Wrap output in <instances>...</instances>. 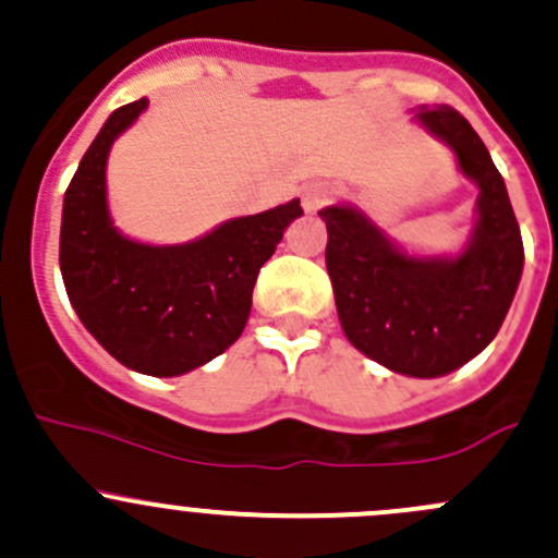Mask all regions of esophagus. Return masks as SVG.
<instances>
[{"label":"esophagus","mask_w":558,"mask_h":558,"mask_svg":"<svg viewBox=\"0 0 558 558\" xmlns=\"http://www.w3.org/2000/svg\"><path fill=\"white\" fill-rule=\"evenodd\" d=\"M331 196H335L331 185L313 183V185H307L305 191H302V207H305L307 213H315V210H320L324 205H329Z\"/></svg>","instance_id":"34e87169"}]
</instances>
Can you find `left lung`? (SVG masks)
Returning a JSON list of instances; mask_svg holds the SVG:
<instances>
[{
    "label": "left lung",
    "instance_id": "left-lung-1",
    "mask_svg": "<svg viewBox=\"0 0 558 558\" xmlns=\"http://www.w3.org/2000/svg\"><path fill=\"white\" fill-rule=\"evenodd\" d=\"M415 121L448 143L475 180L477 223L456 258L399 251L353 207H324L326 269L348 340L393 373L437 378L497 337L523 269L521 229L488 148L453 107H421Z\"/></svg>",
    "mask_w": 558,
    "mask_h": 558
}]
</instances>
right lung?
<instances>
[{
  "instance_id": "add662e5",
  "label": "right lung",
  "mask_w": 558,
  "mask_h": 558,
  "mask_svg": "<svg viewBox=\"0 0 558 558\" xmlns=\"http://www.w3.org/2000/svg\"><path fill=\"white\" fill-rule=\"evenodd\" d=\"M148 107H118L81 159L64 194L59 264L83 326L112 359L137 373L172 378L227 351L245 329L258 269L302 216L300 199L232 218L183 245L123 238L107 213L110 145Z\"/></svg>"
}]
</instances>
